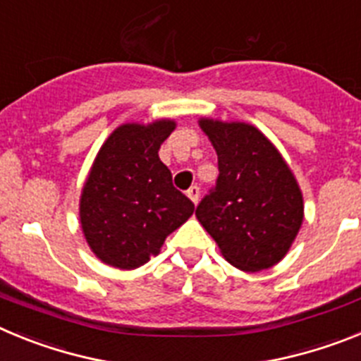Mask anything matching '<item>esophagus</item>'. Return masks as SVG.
Listing matches in <instances>:
<instances>
[{
	"instance_id": "1",
	"label": "esophagus",
	"mask_w": 361,
	"mask_h": 361,
	"mask_svg": "<svg viewBox=\"0 0 361 361\" xmlns=\"http://www.w3.org/2000/svg\"><path fill=\"white\" fill-rule=\"evenodd\" d=\"M186 193H188V197H190V199L193 200V202H195V204L199 202V199H200V188L197 186V184H195V186H191L190 190L186 191Z\"/></svg>"
}]
</instances>
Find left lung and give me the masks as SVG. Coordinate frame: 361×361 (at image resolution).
<instances>
[{"label": "left lung", "instance_id": "1", "mask_svg": "<svg viewBox=\"0 0 361 361\" xmlns=\"http://www.w3.org/2000/svg\"><path fill=\"white\" fill-rule=\"evenodd\" d=\"M219 155V177L195 209L229 264L242 271L275 266L304 220V200L279 149L244 123L202 119Z\"/></svg>", "mask_w": 361, "mask_h": 361}]
</instances>
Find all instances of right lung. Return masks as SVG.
Instances as JSON below:
<instances>
[{
    "mask_svg": "<svg viewBox=\"0 0 361 361\" xmlns=\"http://www.w3.org/2000/svg\"><path fill=\"white\" fill-rule=\"evenodd\" d=\"M173 128V121L123 124L99 149L79 216L86 242L108 266L135 269L146 264L195 212L159 159Z\"/></svg>",
    "mask_w": 361,
    "mask_h": 361,
    "instance_id": "obj_1",
    "label": "right lung"
}]
</instances>
